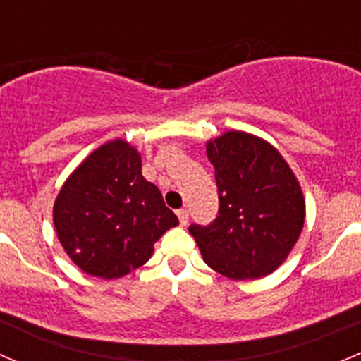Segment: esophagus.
<instances>
[{
    "label": "esophagus",
    "instance_id": "1",
    "mask_svg": "<svg viewBox=\"0 0 361 361\" xmlns=\"http://www.w3.org/2000/svg\"><path fill=\"white\" fill-rule=\"evenodd\" d=\"M178 220H180V225H187L188 224V211L187 209H178Z\"/></svg>",
    "mask_w": 361,
    "mask_h": 361
}]
</instances>
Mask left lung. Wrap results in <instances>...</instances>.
<instances>
[{
    "instance_id": "obj_1",
    "label": "left lung",
    "mask_w": 361,
    "mask_h": 361,
    "mask_svg": "<svg viewBox=\"0 0 361 361\" xmlns=\"http://www.w3.org/2000/svg\"><path fill=\"white\" fill-rule=\"evenodd\" d=\"M218 187V214L192 224L204 262L231 279H257L279 267L304 225L297 178L267 141L231 130L207 143Z\"/></svg>"
}]
</instances>
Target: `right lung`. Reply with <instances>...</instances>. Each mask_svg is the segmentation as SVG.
Instances as JSON below:
<instances>
[{
  "instance_id": "obj_1",
  "label": "right lung",
  "mask_w": 361,
  "mask_h": 361,
  "mask_svg": "<svg viewBox=\"0 0 361 361\" xmlns=\"http://www.w3.org/2000/svg\"><path fill=\"white\" fill-rule=\"evenodd\" d=\"M54 225L73 262L87 274L122 278L154 253L178 218L141 174V157L126 141L97 148L61 188Z\"/></svg>"
}]
</instances>
